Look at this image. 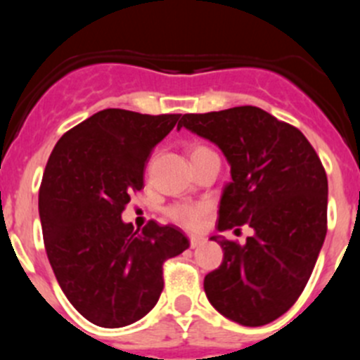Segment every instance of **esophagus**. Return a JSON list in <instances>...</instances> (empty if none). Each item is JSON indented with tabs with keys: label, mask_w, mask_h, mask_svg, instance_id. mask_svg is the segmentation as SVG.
Here are the masks:
<instances>
[{
	"label": "esophagus",
	"mask_w": 360,
	"mask_h": 360,
	"mask_svg": "<svg viewBox=\"0 0 360 360\" xmlns=\"http://www.w3.org/2000/svg\"><path fill=\"white\" fill-rule=\"evenodd\" d=\"M203 244V237H198V235H191L190 237V245L191 248H198V245Z\"/></svg>",
	"instance_id": "esophagus-1"
}]
</instances>
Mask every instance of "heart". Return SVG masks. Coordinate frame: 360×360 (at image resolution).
<instances>
[{"label":"heart","instance_id":"1","mask_svg":"<svg viewBox=\"0 0 360 360\" xmlns=\"http://www.w3.org/2000/svg\"><path fill=\"white\" fill-rule=\"evenodd\" d=\"M207 150L203 146H197L191 150V155L200 153V151ZM207 214V205L203 203H174V205L167 207L165 216L169 217L172 223L179 224V226L188 228V230H195L200 226L203 216Z\"/></svg>","mask_w":360,"mask_h":360}]
</instances>
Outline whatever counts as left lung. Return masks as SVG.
<instances>
[{
	"label": "left lung",
	"mask_w": 360,
	"mask_h": 360,
	"mask_svg": "<svg viewBox=\"0 0 360 360\" xmlns=\"http://www.w3.org/2000/svg\"><path fill=\"white\" fill-rule=\"evenodd\" d=\"M181 127L216 144L230 163L217 230H254L244 245L210 237L224 256L205 275L207 300L237 324H270L296 303L324 244L328 176L321 158L296 127L256 106L183 115Z\"/></svg>",
	"instance_id": "obj_1"
}]
</instances>
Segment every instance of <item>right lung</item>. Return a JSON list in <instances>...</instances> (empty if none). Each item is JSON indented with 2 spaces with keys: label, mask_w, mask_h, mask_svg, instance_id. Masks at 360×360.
I'll use <instances>...</instances> for the list:
<instances>
[{
  "label": "right lung",
  "mask_w": 360,
  "mask_h": 360,
  "mask_svg": "<svg viewBox=\"0 0 360 360\" xmlns=\"http://www.w3.org/2000/svg\"><path fill=\"white\" fill-rule=\"evenodd\" d=\"M181 115L103 110L68 130L39 188L46 256L69 303L92 324L123 328L157 304L169 257L190 248L176 226L123 223L144 163Z\"/></svg>",
  "instance_id": "1"
}]
</instances>
